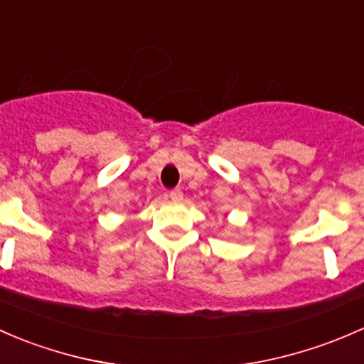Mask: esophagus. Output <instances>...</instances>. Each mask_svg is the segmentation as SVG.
I'll return each instance as SVG.
<instances>
[{"label": "esophagus", "mask_w": 364, "mask_h": 364, "mask_svg": "<svg viewBox=\"0 0 364 364\" xmlns=\"http://www.w3.org/2000/svg\"><path fill=\"white\" fill-rule=\"evenodd\" d=\"M182 191L181 189H171L170 193H168V198H170V200H173V201H181L182 200Z\"/></svg>", "instance_id": "34e87169"}]
</instances>
